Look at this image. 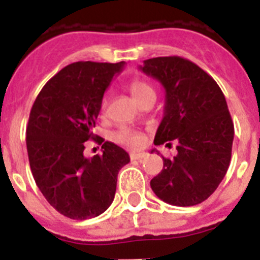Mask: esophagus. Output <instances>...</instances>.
Instances as JSON below:
<instances>
[{"label":"esophagus","mask_w":260,"mask_h":260,"mask_svg":"<svg viewBox=\"0 0 260 260\" xmlns=\"http://www.w3.org/2000/svg\"><path fill=\"white\" fill-rule=\"evenodd\" d=\"M146 156L147 152H144V151H132V153H130V157L133 160H143Z\"/></svg>","instance_id":"1"}]
</instances>
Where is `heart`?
I'll return each instance as SVG.
<instances>
[{
  "label": "heart",
  "mask_w": 260,
  "mask_h": 260,
  "mask_svg": "<svg viewBox=\"0 0 260 260\" xmlns=\"http://www.w3.org/2000/svg\"><path fill=\"white\" fill-rule=\"evenodd\" d=\"M130 91H132L133 96L137 99V102H139L142 98H144L148 93H155L152 87L142 79H133L130 82ZM105 105H107V98L104 96L102 102V109H105ZM112 138L116 142L128 144V146H141L143 143V137L139 133L125 127L119 128L118 132L112 135Z\"/></svg>",
  "instance_id": "obj_1"
}]
</instances>
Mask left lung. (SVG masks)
Segmentation results:
<instances>
[{
  "label": "left lung",
  "mask_w": 260,
  "mask_h": 260,
  "mask_svg": "<svg viewBox=\"0 0 260 260\" xmlns=\"http://www.w3.org/2000/svg\"><path fill=\"white\" fill-rule=\"evenodd\" d=\"M139 69L165 89L164 117L153 143L177 144L173 158L162 157L164 168L151 180V189L172 206L202 203L231 164L234 126L224 93L211 75L182 57L146 59Z\"/></svg>",
  "instance_id": "1"
}]
</instances>
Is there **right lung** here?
Masks as SVG:
<instances>
[{
	"mask_svg": "<svg viewBox=\"0 0 260 260\" xmlns=\"http://www.w3.org/2000/svg\"><path fill=\"white\" fill-rule=\"evenodd\" d=\"M125 62L79 61L58 71L36 98L26 130L32 176L48 203L66 217L92 219L114 199L128 153L92 133L105 89ZM103 143V155H83L84 142Z\"/></svg>",
	"mask_w": 260,
	"mask_h": 260,
	"instance_id": "right-lung-1",
	"label": "right lung"
}]
</instances>
